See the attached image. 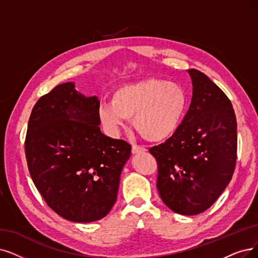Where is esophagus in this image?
<instances>
[{"mask_svg":"<svg viewBox=\"0 0 258 258\" xmlns=\"http://www.w3.org/2000/svg\"><path fill=\"white\" fill-rule=\"evenodd\" d=\"M145 150H146V149L144 148L143 146H138V145H132V149H131V151H132L133 154H137V153L143 152V151H145Z\"/></svg>","mask_w":258,"mask_h":258,"instance_id":"1","label":"esophagus"}]
</instances>
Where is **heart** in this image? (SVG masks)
I'll return each mask as SVG.
<instances>
[{
    "mask_svg": "<svg viewBox=\"0 0 258 258\" xmlns=\"http://www.w3.org/2000/svg\"><path fill=\"white\" fill-rule=\"evenodd\" d=\"M189 105L187 91L176 82L145 78L116 88L112 101L101 102L97 115L111 136L135 118V127L150 142H163L180 129Z\"/></svg>",
    "mask_w": 258,
    "mask_h": 258,
    "instance_id": "obj_1",
    "label": "heart"
}]
</instances>
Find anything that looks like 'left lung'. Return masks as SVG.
I'll return each instance as SVG.
<instances>
[{
    "label": "left lung",
    "mask_w": 258,
    "mask_h": 258,
    "mask_svg": "<svg viewBox=\"0 0 258 258\" xmlns=\"http://www.w3.org/2000/svg\"><path fill=\"white\" fill-rule=\"evenodd\" d=\"M192 82L189 109L178 132L149 149L158 162L157 187L177 214L207 211L228 186L237 157V121L230 99L200 71Z\"/></svg>",
    "instance_id": "obj_1"
}]
</instances>
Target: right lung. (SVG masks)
I'll return each mask as SVG.
<instances>
[{"mask_svg":"<svg viewBox=\"0 0 258 258\" xmlns=\"http://www.w3.org/2000/svg\"><path fill=\"white\" fill-rule=\"evenodd\" d=\"M97 96L66 82L41 97L30 114L25 154L37 189L61 217L78 223L104 218L116 202L131 146L100 131Z\"/></svg>","mask_w":258,"mask_h":258,"instance_id":"right-lung-1","label":"right lung"}]
</instances>
